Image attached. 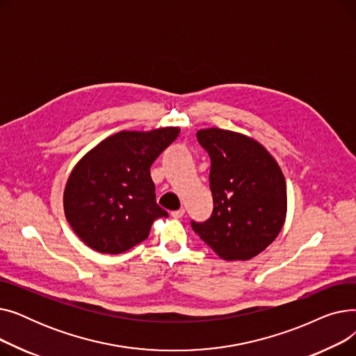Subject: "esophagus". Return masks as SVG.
Wrapping results in <instances>:
<instances>
[{
	"label": "esophagus",
	"instance_id": "34e87169",
	"mask_svg": "<svg viewBox=\"0 0 356 356\" xmlns=\"http://www.w3.org/2000/svg\"><path fill=\"white\" fill-rule=\"evenodd\" d=\"M170 215H172V218H175V219H180V218L184 215V209L180 208L179 211H173Z\"/></svg>",
	"mask_w": 356,
	"mask_h": 356
}]
</instances>
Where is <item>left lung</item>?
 <instances>
[{"label": "left lung", "mask_w": 356, "mask_h": 356, "mask_svg": "<svg viewBox=\"0 0 356 356\" xmlns=\"http://www.w3.org/2000/svg\"><path fill=\"white\" fill-rule=\"evenodd\" d=\"M211 157L213 211L191 225L223 259H250L264 251L283 228L287 191L282 168L252 138L220 128L197 131Z\"/></svg>", "instance_id": "left-lung-1"}]
</instances>
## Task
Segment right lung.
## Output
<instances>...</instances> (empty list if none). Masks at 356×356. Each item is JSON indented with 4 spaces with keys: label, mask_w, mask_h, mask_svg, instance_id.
<instances>
[{
    "label": "right lung",
    "mask_w": 356,
    "mask_h": 356,
    "mask_svg": "<svg viewBox=\"0 0 356 356\" xmlns=\"http://www.w3.org/2000/svg\"><path fill=\"white\" fill-rule=\"evenodd\" d=\"M179 128L121 131L99 143L72 170L63 207L72 229L102 254H121L148 238L157 218L149 167L179 136Z\"/></svg>",
    "instance_id": "right-lung-1"
}]
</instances>
